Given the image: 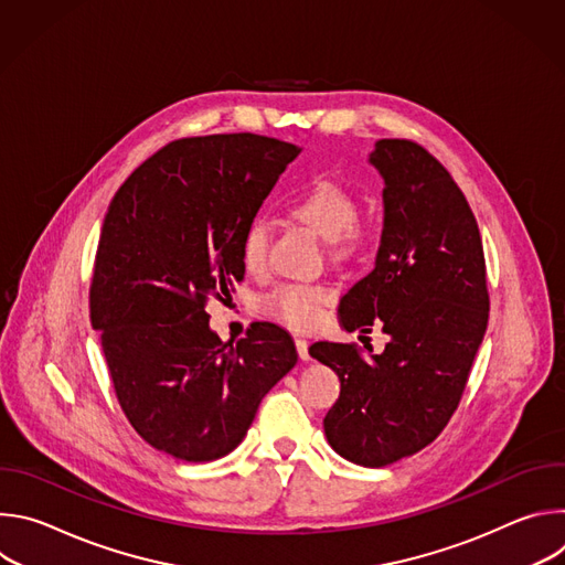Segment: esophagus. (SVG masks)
<instances>
[{"instance_id": "1", "label": "esophagus", "mask_w": 565, "mask_h": 565, "mask_svg": "<svg viewBox=\"0 0 565 565\" xmlns=\"http://www.w3.org/2000/svg\"><path fill=\"white\" fill-rule=\"evenodd\" d=\"M295 347H297V353L301 360H310V353H308V342L303 338H295Z\"/></svg>"}]
</instances>
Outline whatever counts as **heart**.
Listing matches in <instances>:
<instances>
[{"label": "heart", "mask_w": 565, "mask_h": 565, "mask_svg": "<svg viewBox=\"0 0 565 565\" xmlns=\"http://www.w3.org/2000/svg\"><path fill=\"white\" fill-rule=\"evenodd\" d=\"M355 194L338 181L317 179L288 203V214L317 236L327 238L331 255L353 259L366 244V230L358 221ZM241 264L248 273H262L268 262V227L255 218L241 234ZM333 292L324 284H279L259 299L264 315L292 329H312Z\"/></svg>", "instance_id": "obj_1"}]
</instances>
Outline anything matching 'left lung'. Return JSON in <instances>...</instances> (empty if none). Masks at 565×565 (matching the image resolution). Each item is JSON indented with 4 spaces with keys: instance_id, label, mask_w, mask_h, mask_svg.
I'll return each mask as SVG.
<instances>
[{
    "instance_id": "obj_1",
    "label": "left lung",
    "mask_w": 565,
    "mask_h": 565,
    "mask_svg": "<svg viewBox=\"0 0 565 565\" xmlns=\"http://www.w3.org/2000/svg\"><path fill=\"white\" fill-rule=\"evenodd\" d=\"M384 230L375 270L340 301L347 331L382 324L384 353L317 342L340 397L324 418L331 447L364 467L407 458L438 438L458 409L490 317L476 216L440 160L407 138L375 142Z\"/></svg>"
}]
</instances>
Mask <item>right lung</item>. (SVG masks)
Returning a JSON list of instances; mask_svg holds the SVG:
<instances>
[{
    "label": "right lung",
    "mask_w": 565,
    "mask_h": 565,
    "mask_svg": "<svg viewBox=\"0 0 565 565\" xmlns=\"http://www.w3.org/2000/svg\"><path fill=\"white\" fill-rule=\"evenodd\" d=\"M299 149L257 134L179 138L109 203L89 288L92 327L120 409L153 449L207 462L244 440L264 395L297 364L257 321L223 344L205 306L244 279L241 234Z\"/></svg>",
    "instance_id": "obj_1"
}]
</instances>
